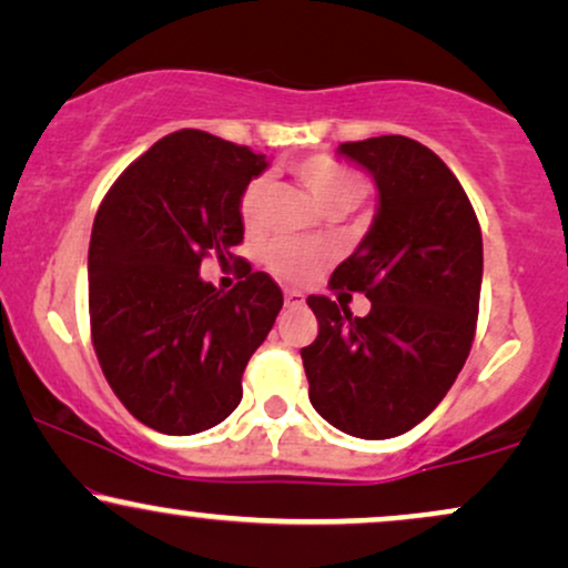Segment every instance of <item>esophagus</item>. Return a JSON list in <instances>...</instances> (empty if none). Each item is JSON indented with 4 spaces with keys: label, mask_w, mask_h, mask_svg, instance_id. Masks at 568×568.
Segmentation results:
<instances>
[{
    "label": "esophagus",
    "mask_w": 568,
    "mask_h": 568,
    "mask_svg": "<svg viewBox=\"0 0 568 568\" xmlns=\"http://www.w3.org/2000/svg\"><path fill=\"white\" fill-rule=\"evenodd\" d=\"M304 304V293L302 291H285V306H302Z\"/></svg>",
    "instance_id": "esophagus-1"
}]
</instances>
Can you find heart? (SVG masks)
<instances>
[{
  "label": "heart",
  "mask_w": 568,
  "mask_h": 568,
  "mask_svg": "<svg viewBox=\"0 0 568 568\" xmlns=\"http://www.w3.org/2000/svg\"><path fill=\"white\" fill-rule=\"evenodd\" d=\"M293 173L302 181L312 200L328 211H352L366 197V181L347 168L325 158H310L293 165ZM266 194V179H253L240 194V221L245 230H256L262 219V202ZM331 262V251L325 245L296 243V240H277L264 251V264L283 283H306Z\"/></svg>",
  "instance_id": "1"
}]
</instances>
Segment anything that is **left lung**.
I'll return each mask as SVG.
<instances>
[{
  "label": "left lung",
  "mask_w": 568,
  "mask_h": 568,
  "mask_svg": "<svg viewBox=\"0 0 568 568\" xmlns=\"http://www.w3.org/2000/svg\"><path fill=\"white\" fill-rule=\"evenodd\" d=\"M366 168L379 205L331 288L366 293L371 312L310 296L317 338L302 349L310 400L342 433L384 440L408 433L446 397L470 355L484 240L456 175L406 135L342 143Z\"/></svg>",
  "instance_id": "left-lung-1"
}]
</instances>
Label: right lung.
Here are the masks:
<instances>
[{
  "label": "right lung",
  "instance_id": "obj_1",
  "mask_svg": "<svg viewBox=\"0 0 568 568\" xmlns=\"http://www.w3.org/2000/svg\"><path fill=\"white\" fill-rule=\"evenodd\" d=\"M264 171V154L179 130L141 154L98 207L88 253L93 347L122 406L158 433H202L240 406L243 371L283 306L266 272L247 270L230 293L200 277L202 258L226 262L243 243L240 194Z\"/></svg>",
  "mask_w": 568,
  "mask_h": 568
}]
</instances>
